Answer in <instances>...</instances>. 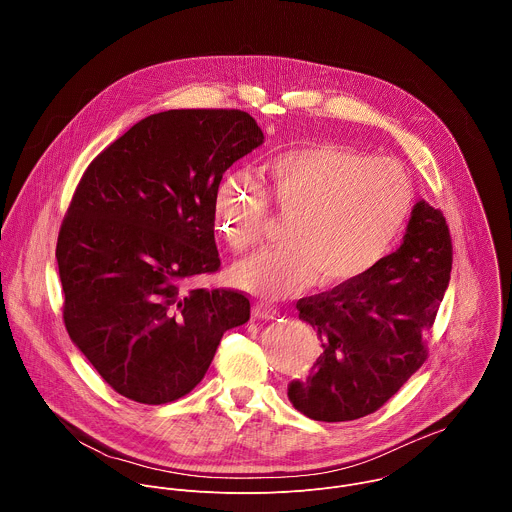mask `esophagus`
Instances as JSON below:
<instances>
[{
    "label": "esophagus",
    "instance_id": "esophagus-1",
    "mask_svg": "<svg viewBox=\"0 0 512 512\" xmlns=\"http://www.w3.org/2000/svg\"><path fill=\"white\" fill-rule=\"evenodd\" d=\"M252 314H254V318H258V320H274V318H278V310H276L274 306H270V304H264V302L256 304V306L252 308Z\"/></svg>",
    "mask_w": 512,
    "mask_h": 512
}]
</instances>
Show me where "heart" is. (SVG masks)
Here are the masks:
<instances>
[{"mask_svg":"<svg viewBox=\"0 0 512 512\" xmlns=\"http://www.w3.org/2000/svg\"><path fill=\"white\" fill-rule=\"evenodd\" d=\"M268 196L252 180L230 176L216 194L214 216L238 252L260 246L272 206L290 216L284 246L234 268L244 290L280 300L316 282H354L372 270L402 232L414 204L406 170L386 158L336 144L284 152L268 164Z\"/></svg>","mask_w":512,"mask_h":512,"instance_id":"b5f03b06","label":"heart"}]
</instances>
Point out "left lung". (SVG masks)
Wrapping results in <instances>:
<instances>
[{
    "label": "left lung",
    "mask_w": 512,
    "mask_h": 512,
    "mask_svg": "<svg viewBox=\"0 0 512 512\" xmlns=\"http://www.w3.org/2000/svg\"><path fill=\"white\" fill-rule=\"evenodd\" d=\"M452 242L440 210L414 204L400 248L354 282L296 302L320 338L310 374L288 384L296 410L344 422L378 410L424 364L448 288Z\"/></svg>",
    "instance_id": "left-lung-1"
}]
</instances>
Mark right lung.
Listing matches in <instances>:
<instances>
[{
    "label": "right lung",
    "mask_w": 512,
    "mask_h": 512,
    "mask_svg": "<svg viewBox=\"0 0 512 512\" xmlns=\"http://www.w3.org/2000/svg\"><path fill=\"white\" fill-rule=\"evenodd\" d=\"M264 142L240 110L144 118L84 172L56 258L72 342L122 396L166 404L206 374L226 330L250 318L238 290L186 282L216 272L224 172Z\"/></svg>",
    "instance_id": "1"
}]
</instances>
